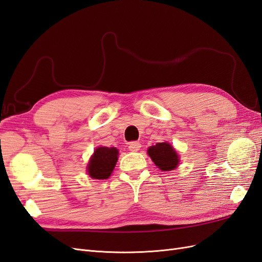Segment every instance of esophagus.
<instances>
[{"label":"esophagus","instance_id":"1","mask_svg":"<svg viewBox=\"0 0 262 262\" xmlns=\"http://www.w3.org/2000/svg\"><path fill=\"white\" fill-rule=\"evenodd\" d=\"M140 147H141V145L137 141H132L128 145V149L130 151H133V152H137V151L140 149Z\"/></svg>","mask_w":262,"mask_h":262}]
</instances>
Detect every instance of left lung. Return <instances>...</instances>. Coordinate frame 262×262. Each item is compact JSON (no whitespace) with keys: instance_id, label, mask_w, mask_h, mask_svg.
Wrapping results in <instances>:
<instances>
[{"instance_id":"1","label":"left lung","mask_w":262,"mask_h":262,"mask_svg":"<svg viewBox=\"0 0 262 262\" xmlns=\"http://www.w3.org/2000/svg\"><path fill=\"white\" fill-rule=\"evenodd\" d=\"M148 155L160 170L172 171L179 166L180 157L168 142H158L148 149Z\"/></svg>"}]
</instances>
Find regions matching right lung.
Here are the masks:
<instances>
[{
	"instance_id": "add662e5",
	"label": "right lung",
	"mask_w": 262,
	"mask_h": 262,
	"mask_svg": "<svg viewBox=\"0 0 262 262\" xmlns=\"http://www.w3.org/2000/svg\"><path fill=\"white\" fill-rule=\"evenodd\" d=\"M117 156L119 150L114 147H98L87 165L88 175L95 180L108 179L117 162Z\"/></svg>"
}]
</instances>
